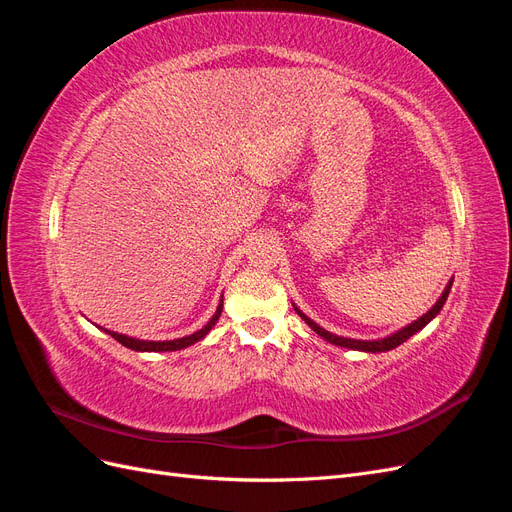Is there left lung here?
<instances>
[{
  "label": "left lung",
  "mask_w": 512,
  "mask_h": 512,
  "mask_svg": "<svg viewBox=\"0 0 512 512\" xmlns=\"http://www.w3.org/2000/svg\"><path fill=\"white\" fill-rule=\"evenodd\" d=\"M451 286H453V282H448V286H446V290L442 292V297L438 299V303L433 305L429 312L425 314V316H421L418 320H414L412 324H408V327H404L401 331H397V333H393V335H389V337H384V339H376V342H361V339H348V337H339V335H333V333H329V331H324L322 327H318V324L314 322V320H309L299 307H294V312H297L309 327H312L322 339H327V342H331V344H335V346H342V348H352V350H363V352H386V350H393V348H397L399 344H404L406 339H410L414 333H418L421 331L427 322H431L433 318H436L438 314H440V309H442V305L446 303V297H448V292H451Z\"/></svg>",
  "instance_id": "left-lung-1"
}]
</instances>
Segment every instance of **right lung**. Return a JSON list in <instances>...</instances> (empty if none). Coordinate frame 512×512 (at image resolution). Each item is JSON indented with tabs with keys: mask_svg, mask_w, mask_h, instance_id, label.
Here are the masks:
<instances>
[{
	"mask_svg": "<svg viewBox=\"0 0 512 512\" xmlns=\"http://www.w3.org/2000/svg\"><path fill=\"white\" fill-rule=\"evenodd\" d=\"M220 314H222V301H220L218 309H215L213 318H211V320L205 324L203 329L196 331V333H192V335H188V337H181V339H170V342H145V339H134V337H128V335H119V333L106 331V329H104V331H106L108 335H111L113 339H117V342H119L121 346H126V348H130V350H136V352H173V350L188 348V346H192V344L200 342V339H203V337H205V335L211 331L213 324L218 322Z\"/></svg>",
	"mask_w": 512,
	"mask_h": 512,
	"instance_id": "obj_1",
	"label": "right lung"
}]
</instances>
